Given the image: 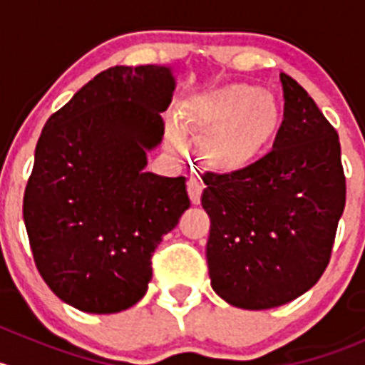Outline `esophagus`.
<instances>
[{"label": "esophagus", "mask_w": 365, "mask_h": 365, "mask_svg": "<svg viewBox=\"0 0 365 365\" xmlns=\"http://www.w3.org/2000/svg\"><path fill=\"white\" fill-rule=\"evenodd\" d=\"M187 192H189L190 203L200 205L201 192H203V183L197 178H194V176H190V178L187 180Z\"/></svg>", "instance_id": "obj_1"}]
</instances>
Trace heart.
Masks as SVG:
<instances>
[{"label": "heart", "mask_w": 365, "mask_h": 365, "mask_svg": "<svg viewBox=\"0 0 365 365\" xmlns=\"http://www.w3.org/2000/svg\"><path fill=\"white\" fill-rule=\"evenodd\" d=\"M282 109L267 90L247 83L210 88L182 104L180 120L165 128L173 153H183L185 139L201 145L203 159L226 175L252 168L279 135Z\"/></svg>", "instance_id": "1"}]
</instances>
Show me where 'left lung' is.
Wrapping results in <instances>:
<instances>
[{
    "instance_id": "left-lung-1",
    "label": "left lung",
    "mask_w": 365,
    "mask_h": 365,
    "mask_svg": "<svg viewBox=\"0 0 365 365\" xmlns=\"http://www.w3.org/2000/svg\"><path fill=\"white\" fill-rule=\"evenodd\" d=\"M281 83L274 150L242 173L203 176L212 288L249 311L288 304L319 281L346 203L336 128L295 79L281 73Z\"/></svg>"
}]
</instances>
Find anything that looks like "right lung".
Here are the masks:
<instances>
[{"label": "right lung", "instance_id": "obj_1", "mask_svg": "<svg viewBox=\"0 0 365 365\" xmlns=\"http://www.w3.org/2000/svg\"><path fill=\"white\" fill-rule=\"evenodd\" d=\"M175 86L169 67H111L43 125L23 217L40 275L79 311L138 304L152 254L190 206L183 176L145 171Z\"/></svg>", "mask_w": 365, "mask_h": 365}]
</instances>
